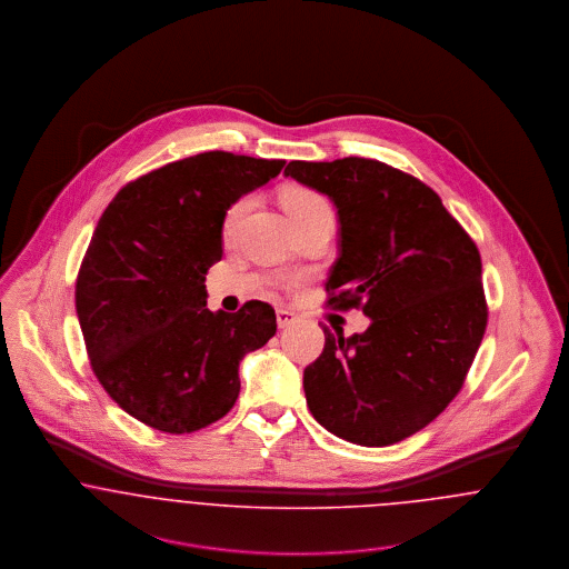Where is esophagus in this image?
Segmentation results:
<instances>
[{
	"mask_svg": "<svg viewBox=\"0 0 569 569\" xmlns=\"http://www.w3.org/2000/svg\"><path fill=\"white\" fill-rule=\"evenodd\" d=\"M276 321H278V328L284 329L293 326L298 321V317L293 312H289V310H278L276 312Z\"/></svg>",
	"mask_w": 569,
	"mask_h": 569,
	"instance_id": "esophagus-1",
	"label": "esophagus"
}]
</instances>
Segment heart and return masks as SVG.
Wrapping results in <instances>:
<instances>
[{
	"instance_id": "heart-1",
	"label": "heart",
	"mask_w": 569,
	"mask_h": 569,
	"mask_svg": "<svg viewBox=\"0 0 569 569\" xmlns=\"http://www.w3.org/2000/svg\"><path fill=\"white\" fill-rule=\"evenodd\" d=\"M246 206H248V201L241 199V201L233 203V206L229 208V211H227L224 222H222V233H224V238H233V236H236V229H238V224H240L241 216H243V211H246ZM284 208H287L291 220H293L296 224L306 222V220H310V218H317V216H323V213H331L328 201H326L321 194H317V192H312V190H303V188H296V190H291V192L284 194Z\"/></svg>"
}]
</instances>
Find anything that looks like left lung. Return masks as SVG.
<instances>
[{"label":"left lung","mask_w":569,"mask_h":569,"mask_svg":"<svg viewBox=\"0 0 569 569\" xmlns=\"http://www.w3.org/2000/svg\"><path fill=\"white\" fill-rule=\"evenodd\" d=\"M284 176L336 206L326 303L370 319L353 336L323 326V353L303 370L308 409L345 441L398 443L446 411L478 353L488 321L478 246L432 188L386 162L293 160Z\"/></svg>","instance_id":"left-lung-1"}]
</instances>
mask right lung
Returning <instances> with one entry per match:
<instances>
[{"mask_svg": "<svg viewBox=\"0 0 569 569\" xmlns=\"http://www.w3.org/2000/svg\"><path fill=\"white\" fill-rule=\"evenodd\" d=\"M284 160L206 151L130 181L100 216L77 276L91 370L121 409L186 435L224 418L240 361L276 333L270 303L211 312L206 273L222 257L227 210Z\"/></svg>", "mask_w": 569, "mask_h": 569, "instance_id": "1", "label": "right lung"}]
</instances>
